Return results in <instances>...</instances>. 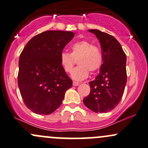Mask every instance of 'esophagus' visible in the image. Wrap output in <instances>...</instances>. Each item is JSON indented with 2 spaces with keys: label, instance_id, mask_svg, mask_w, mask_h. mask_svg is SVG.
Masks as SVG:
<instances>
[{
  "label": "esophagus",
  "instance_id": "obj_1",
  "mask_svg": "<svg viewBox=\"0 0 148 148\" xmlns=\"http://www.w3.org/2000/svg\"><path fill=\"white\" fill-rule=\"evenodd\" d=\"M79 84V82H73V86H78Z\"/></svg>",
  "mask_w": 148,
  "mask_h": 148
}]
</instances>
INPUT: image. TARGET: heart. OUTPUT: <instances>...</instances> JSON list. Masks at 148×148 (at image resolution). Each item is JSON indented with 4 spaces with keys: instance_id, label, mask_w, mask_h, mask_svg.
<instances>
[{
    "instance_id": "b5f03b06",
    "label": "heart",
    "mask_w": 148,
    "mask_h": 148,
    "mask_svg": "<svg viewBox=\"0 0 148 148\" xmlns=\"http://www.w3.org/2000/svg\"><path fill=\"white\" fill-rule=\"evenodd\" d=\"M71 53H61L59 60L63 69L69 73L71 71L76 60L77 67L72 70L71 77L75 81H82L89 76V71L95 72L100 69L103 63V56L98 46L86 40L77 41L71 46Z\"/></svg>"
}]
</instances>
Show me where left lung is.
<instances>
[{
	"instance_id": "1",
	"label": "left lung",
	"mask_w": 148,
	"mask_h": 148,
	"mask_svg": "<svg viewBox=\"0 0 148 148\" xmlns=\"http://www.w3.org/2000/svg\"><path fill=\"white\" fill-rule=\"evenodd\" d=\"M102 47L103 64L99 74L89 82L90 93L84 104L95 112L111 111L120 102L127 82V57L120 44L112 36L97 29H90Z\"/></svg>"
}]
</instances>
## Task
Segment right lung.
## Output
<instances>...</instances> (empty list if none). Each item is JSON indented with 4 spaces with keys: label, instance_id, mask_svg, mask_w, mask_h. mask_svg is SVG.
I'll return each mask as SVG.
<instances>
[{
    "label": "right lung",
    "instance_id": "1",
    "mask_svg": "<svg viewBox=\"0 0 148 148\" xmlns=\"http://www.w3.org/2000/svg\"><path fill=\"white\" fill-rule=\"evenodd\" d=\"M74 36L71 31H46L33 37L22 51L18 84L23 102L33 112H53L72 86L59 57Z\"/></svg>",
    "mask_w": 148,
    "mask_h": 148
}]
</instances>
